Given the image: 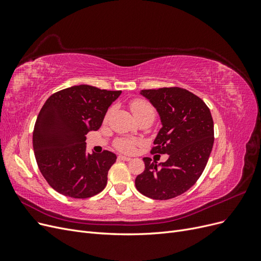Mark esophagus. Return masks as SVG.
<instances>
[{"label":"esophagus","mask_w":261,"mask_h":261,"mask_svg":"<svg viewBox=\"0 0 261 261\" xmlns=\"http://www.w3.org/2000/svg\"><path fill=\"white\" fill-rule=\"evenodd\" d=\"M117 159H118V160H121V161H130V160H132L130 158H128V156H125V155H118Z\"/></svg>","instance_id":"34e87169"}]
</instances>
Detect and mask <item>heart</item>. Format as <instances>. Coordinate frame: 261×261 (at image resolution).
I'll return each instance as SVG.
<instances>
[{"mask_svg": "<svg viewBox=\"0 0 261 261\" xmlns=\"http://www.w3.org/2000/svg\"><path fill=\"white\" fill-rule=\"evenodd\" d=\"M130 110L136 117L137 121L144 120V118H149L153 121L155 117V110L151 103L144 99H135L130 102ZM108 117V115H107ZM140 141L135 138L129 137H118L114 140L113 146L116 150L123 153H133L136 148L139 146Z\"/></svg>", "mask_w": 261, "mask_h": 261, "instance_id": "b5f03b06", "label": "heart"}]
</instances>
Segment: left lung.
<instances>
[{
	"mask_svg": "<svg viewBox=\"0 0 261 261\" xmlns=\"http://www.w3.org/2000/svg\"><path fill=\"white\" fill-rule=\"evenodd\" d=\"M159 112L162 128L152 154H169L160 164L144 158L145 171L135 179L137 191L155 200L174 198L188 191L206 168L215 141L210 109L198 96L179 87L140 92Z\"/></svg>",
	"mask_w": 261,
	"mask_h": 261,
	"instance_id": "obj_1",
	"label": "left lung"
}]
</instances>
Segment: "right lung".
I'll list each match as a JSON object with an SVG mask.
<instances>
[{
	"label": "right lung",
	"mask_w": 261,
	"mask_h": 261,
	"mask_svg": "<svg viewBox=\"0 0 261 261\" xmlns=\"http://www.w3.org/2000/svg\"><path fill=\"white\" fill-rule=\"evenodd\" d=\"M121 90L73 86L48 98L33 134L36 161L48 184L72 198H89L105 189L116 155L86 151V135L98 130Z\"/></svg>",
	"instance_id": "right-lung-1"
}]
</instances>
